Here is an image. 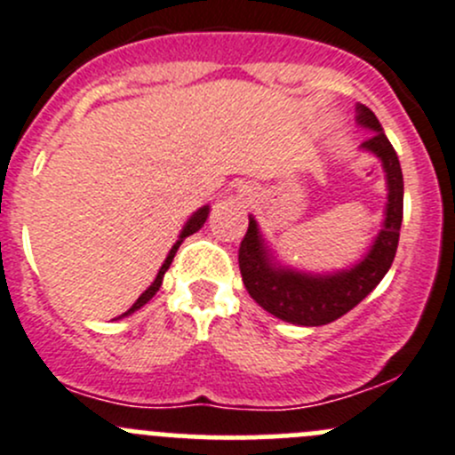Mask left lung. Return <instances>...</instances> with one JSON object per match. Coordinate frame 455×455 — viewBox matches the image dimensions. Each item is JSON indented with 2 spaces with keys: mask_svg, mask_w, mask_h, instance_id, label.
Masks as SVG:
<instances>
[{
  "mask_svg": "<svg viewBox=\"0 0 455 455\" xmlns=\"http://www.w3.org/2000/svg\"><path fill=\"white\" fill-rule=\"evenodd\" d=\"M358 122L373 131V135H369L363 142V148H369L380 157L387 173V184H389L385 227L373 242L367 258L351 271L313 277L289 271V268L273 267L255 220H249L246 235L240 242L237 262H240L242 282H244L246 291L259 307L291 324L322 326L349 313L355 304L363 302L380 284L394 262L395 251H398L404 193L403 169H400L398 156L387 135L382 133V126L373 116V110L360 104Z\"/></svg>",
  "mask_w": 455,
  "mask_h": 455,
  "instance_id": "left-lung-1",
  "label": "left lung"
}]
</instances>
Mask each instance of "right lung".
I'll list each match as a JSON object with an SVG mask.
<instances>
[{
	"mask_svg": "<svg viewBox=\"0 0 455 455\" xmlns=\"http://www.w3.org/2000/svg\"><path fill=\"white\" fill-rule=\"evenodd\" d=\"M206 218H209V206H204V209H200L197 211L196 215H193L191 220H188L187 222V227H184V231H182V235H180V240L175 242L173 244V249H171V253H169V258L164 259V264H162V268H160V273H157V277H156V282H153L151 286H148L147 291H144L142 295H140L138 299H135V304L133 307L129 308V311L124 313V315H129V313H133V311H138L140 307H144V304L148 302V299L153 298V295L157 293V291H160V286H162V277H164V273H166V268L171 267V262H173V258H175V253H178V249H180V244H182V240L184 237H188V235H193V233L196 231H200L202 227H204V222H206Z\"/></svg>",
	"mask_w": 455,
	"mask_h": 455,
	"instance_id": "add662e5",
	"label": "right lung"
}]
</instances>
